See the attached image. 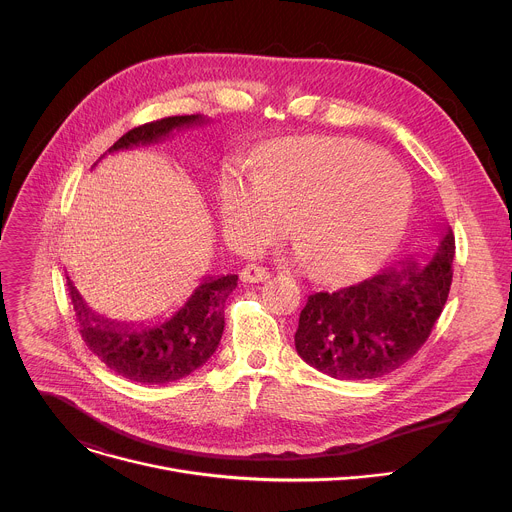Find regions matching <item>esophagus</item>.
Returning <instances> with one entry per match:
<instances>
[{
  "label": "esophagus",
  "instance_id": "esophagus-1",
  "mask_svg": "<svg viewBox=\"0 0 512 512\" xmlns=\"http://www.w3.org/2000/svg\"><path fill=\"white\" fill-rule=\"evenodd\" d=\"M241 279L247 281V283H259V281H265L269 279V269L263 267V265H257V263H249L243 267L241 271Z\"/></svg>",
  "mask_w": 512,
  "mask_h": 512
}]
</instances>
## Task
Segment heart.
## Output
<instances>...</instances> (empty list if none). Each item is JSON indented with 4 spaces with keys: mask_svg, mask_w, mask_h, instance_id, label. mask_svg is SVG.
<instances>
[{
    "mask_svg": "<svg viewBox=\"0 0 512 512\" xmlns=\"http://www.w3.org/2000/svg\"><path fill=\"white\" fill-rule=\"evenodd\" d=\"M409 210L411 186L401 168L336 139L285 141L259 178L231 174L223 188L233 235L269 243L285 231V218H294V237L322 281L375 265L397 243Z\"/></svg>",
    "mask_w": 512,
    "mask_h": 512,
    "instance_id": "obj_1",
    "label": "heart"
}]
</instances>
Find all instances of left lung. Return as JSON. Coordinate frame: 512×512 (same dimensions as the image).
Instances as JSON below:
<instances>
[{"mask_svg":"<svg viewBox=\"0 0 512 512\" xmlns=\"http://www.w3.org/2000/svg\"><path fill=\"white\" fill-rule=\"evenodd\" d=\"M454 253L448 229L425 263L407 259L332 294H312L296 330L298 354L340 381L399 369L425 344L448 302Z\"/></svg>","mask_w":512,"mask_h":512,"instance_id":"obj_1","label":"left lung"}]
</instances>
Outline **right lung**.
<instances>
[{
    "instance_id": "obj_1",
    "label": "right lung",
    "mask_w": 512,
    "mask_h": 512,
    "mask_svg": "<svg viewBox=\"0 0 512 512\" xmlns=\"http://www.w3.org/2000/svg\"><path fill=\"white\" fill-rule=\"evenodd\" d=\"M202 115H176L133 127L107 150H129L168 137L174 129L202 125ZM239 275L204 277L188 302L166 322L133 328L97 316L66 277L72 306L83 340L117 375L143 383L166 385L178 381L214 354L225 330V302L237 287Z\"/></svg>"
}]
</instances>
